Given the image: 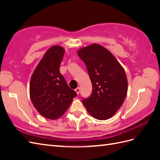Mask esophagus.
<instances>
[{"instance_id": "obj_1", "label": "esophagus", "mask_w": 160, "mask_h": 160, "mask_svg": "<svg viewBox=\"0 0 160 160\" xmlns=\"http://www.w3.org/2000/svg\"><path fill=\"white\" fill-rule=\"evenodd\" d=\"M75 91H76V93L79 95V93H80V88H77V89H75Z\"/></svg>"}]
</instances>
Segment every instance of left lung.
<instances>
[{"mask_svg":"<svg viewBox=\"0 0 160 160\" xmlns=\"http://www.w3.org/2000/svg\"><path fill=\"white\" fill-rule=\"evenodd\" d=\"M77 55L85 62L93 86L91 96L82 102L94 118H111L122 105L128 93L123 67L109 50L97 43L81 48Z\"/></svg>","mask_w":160,"mask_h":160,"instance_id":"left-lung-1","label":"left lung"}]
</instances>
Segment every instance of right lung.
I'll list each match as a JSON object with an SVG mask.
<instances>
[{
  "instance_id": "1",
  "label": "right lung",
  "mask_w": 160,
  "mask_h": 160,
  "mask_svg": "<svg viewBox=\"0 0 160 160\" xmlns=\"http://www.w3.org/2000/svg\"><path fill=\"white\" fill-rule=\"evenodd\" d=\"M64 53L65 49L61 46L50 47L31 78L29 93L32 103L38 113L49 119L61 118L77 96L60 73Z\"/></svg>"
}]
</instances>
